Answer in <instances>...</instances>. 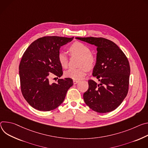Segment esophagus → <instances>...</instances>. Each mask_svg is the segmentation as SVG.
<instances>
[{
  "instance_id": "34e87169",
  "label": "esophagus",
  "mask_w": 148,
  "mask_h": 148,
  "mask_svg": "<svg viewBox=\"0 0 148 148\" xmlns=\"http://www.w3.org/2000/svg\"><path fill=\"white\" fill-rule=\"evenodd\" d=\"M73 82L74 85H76V84H77V83L79 82V80H73Z\"/></svg>"
}]
</instances>
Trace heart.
I'll list each match as a JSON object with an SVG mask.
<instances>
[{"mask_svg":"<svg viewBox=\"0 0 148 148\" xmlns=\"http://www.w3.org/2000/svg\"><path fill=\"white\" fill-rule=\"evenodd\" d=\"M69 51L72 55L80 57L79 61V66L80 67L77 69H68L65 72L64 75L74 80H80L85 76L88 69L93 68L96 63V58L90 53V50L88 46L79 42L73 43L69 47ZM58 59L62 68H66L68 67V58L64 52H59Z\"/></svg>","mask_w":148,"mask_h":148,"instance_id":"b5f03b06","label":"heart"}]
</instances>
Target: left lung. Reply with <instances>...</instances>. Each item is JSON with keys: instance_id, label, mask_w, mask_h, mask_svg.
Here are the masks:
<instances>
[{"instance_id": "obj_1", "label": "left lung", "mask_w": 148, "mask_h": 148, "mask_svg": "<svg viewBox=\"0 0 148 148\" xmlns=\"http://www.w3.org/2000/svg\"><path fill=\"white\" fill-rule=\"evenodd\" d=\"M97 47L96 60L92 75L99 84L88 81L89 88L84 99L91 109L107 113L116 109L126 97L129 88L130 66L121 49L111 40L103 38H76Z\"/></svg>"}]
</instances>
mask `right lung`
<instances>
[{
  "instance_id": "right-lung-1",
  "label": "right lung",
  "mask_w": 148,
  "mask_h": 148,
  "mask_svg": "<svg viewBox=\"0 0 148 148\" xmlns=\"http://www.w3.org/2000/svg\"><path fill=\"white\" fill-rule=\"evenodd\" d=\"M72 38L46 36L32 42L25 52L20 64L19 76L22 95L27 103L40 111H49L63 102L68 89L73 85L71 78L49 82L51 73L60 77L62 67L58 55L61 46Z\"/></svg>"
}]
</instances>
